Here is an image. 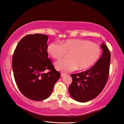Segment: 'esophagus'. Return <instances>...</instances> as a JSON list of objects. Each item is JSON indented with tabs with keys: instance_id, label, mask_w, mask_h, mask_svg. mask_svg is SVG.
Here are the masks:
<instances>
[{
	"instance_id": "1",
	"label": "esophagus",
	"mask_w": 124,
	"mask_h": 124,
	"mask_svg": "<svg viewBox=\"0 0 124 124\" xmlns=\"http://www.w3.org/2000/svg\"><path fill=\"white\" fill-rule=\"evenodd\" d=\"M65 75H66V73L62 72V73H61V77H63L64 76H65Z\"/></svg>"
}]
</instances>
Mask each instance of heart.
<instances>
[{
  "mask_svg": "<svg viewBox=\"0 0 124 124\" xmlns=\"http://www.w3.org/2000/svg\"><path fill=\"white\" fill-rule=\"evenodd\" d=\"M47 52L55 60H60L69 53V58L55 63L56 70L71 72L78 68L79 70L90 68L99 60L101 54L100 46L84 39H69L62 44L56 42L50 43Z\"/></svg>",
  "mask_w": 124,
  "mask_h": 124,
  "instance_id": "1",
  "label": "heart"
}]
</instances>
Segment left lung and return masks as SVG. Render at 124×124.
Masks as SVG:
<instances>
[{
    "instance_id": "8db88e82",
    "label": "left lung",
    "mask_w": 124,
    "mask_h": 124,
    "mask_svg": "<svg viewBox=\"0 0 124 124\" xmlns=\"http://www.w3.org/2000/svg\"><path fill=\"white\" fill-rule=\"evenodd\" d=\"M101 57L92 68L84 72L71 75L72 82L69 92L73 99L85 102L98 96L107 83L109 73L110 53L105 44Z\"/></svg>"
}]
</instances>
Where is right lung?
Segmentation results:
<instances>
[{"instance_id": "1", "label": "right lung", "mask_w": 124, "mask_h": 124, "mask_svg": "<svg viewBox=\"0 0 124 124\" xmlns=\"http://www.w3.org/2000/svg\"><path fill=\"white\" fill-rule=\"evenodd\" d=\"M45 34L25 36L15 49L12 66L19 90L27 98L42 101L48 98L61 76L48 58L47 40ZM49 70L48 73L43 72Z\"/></svg>"}]
</instances>
